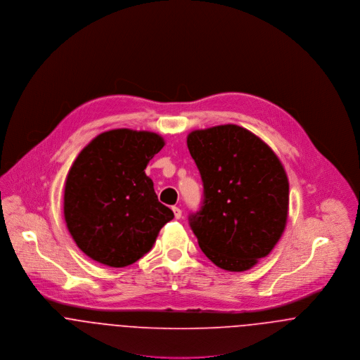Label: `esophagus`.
I'll use <instances>...</instances> for the list:
<instances>
[{
    "instance_id": "esophagus-1",
    "label": "esophagus",
    "mask_w": 360,
    "mask_h": 360,
    "mask_svg": "<svg viewBox=\"0 0 360 360\" xmlns=\"http://www.w3.org/2000/svg\"><path fill=\"white\" fill-rule=\"evenodd\" d=\"M172 211H174L175 219H181V217H182V211H181V208H178V207H172Z\"/></svg>"
}]
</instances>
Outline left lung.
<instances>
[{"label":"left lung","mask_w":360,"mask_h":360,"mask_svg":"<svg viewBox=\"0 0 360 360\" xmlns=\"http://www.w3.org/2000/svg\"><path fill=\"white\" fill-rule=\"evenodd\" d=\"M204 185L191 226L218 268L244 272L274 250L287 224L288 178L276 153L236 124L195 129L186 138Z\"/></svg>","instance_id":"left-lung-1"}]
</instances>
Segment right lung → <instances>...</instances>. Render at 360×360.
I'll return each instance as SVG.
<instances>
[{"instance_id": "1", "label": "right lung", "mask_w": 360, "mask_h": 360, "mask_svg": "<svg viewBox=\"0 0 360 360\" xmlns=\"http://www.w3.org/2000/svg\"><path fill=\"white\" fill-rule=\"evenodd\" d=\"M164 145L156 132L117 128L95 136L73 161L65 181L63 215L91 259L128 266L150 251L174 218L145 174Z\"/></svg>"}]
</instances>
